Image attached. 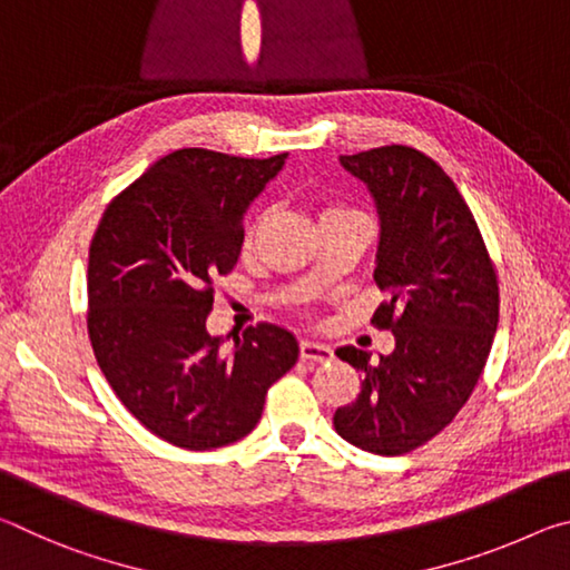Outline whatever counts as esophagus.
Here are the masks:
<instances>
[{
  "label": "esophagus",
  "instance_id": "34e87169",
  "mask_svg": "<svg viewBox=\"0 0 570 570\" xmlns=\"http://www.w3.org/2000/svg\"><path fill=\"white\" fill-rule=\"evenodd\" d=\"M334 356L330 344L322 342H302V360L304 362H330Z\"/></svg>",
  "mask_w": 570,
  "mask_h": 570
}]
</instances>
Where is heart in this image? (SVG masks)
Masks as SVG:
<instances>
[{
	"instance_id": "obj_1",
	"label": "heart",
	"mask_w": 570,
	"mask_h": 570,
	"mask_svg": "<svg viewBox=\"0 0 570 570\" xmlns=\"http://www.w3.org/2000/svg\"><path fill=\"white\" fill-rule=\"evenodd\" d=\"M330 210H342V208H330ZM330 210H326V214H330Z\"/></svg>"
}]
</instances>
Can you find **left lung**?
I'll return each instance as SVG.
<instances>
[{"instance_id": "1", "label": "left lung", "mask_w": 570, "mask_h": 570, "mask_svg": "<svg viewBox=\"0 0 570 570\" xmlns=\"http://www.w3.org/2000/svg\"><path fill=\"white\" fill-rule=\"evenodd\" d=\"M380 216L374 282L390 302L372 322L392 354L340 346L362 372L356 400L334 412L340 435L374 455H404L445 430L475 390L498 330V276L475 218L435 160L407 146L340 156Z\"/></svg>"}]
</instances>
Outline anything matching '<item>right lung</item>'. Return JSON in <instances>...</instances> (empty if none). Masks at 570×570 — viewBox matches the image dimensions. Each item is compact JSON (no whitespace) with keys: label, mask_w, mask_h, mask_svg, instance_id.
<instances>
[{"label":"right lung","mask_w":570,"mask_h":570,"mask_svg":"<svg viewBox=\"0 0 570 570\" xmlns=\"http://www.w3.org/2000/svg\"><path fill=\"white\" fill-rule=\"evenodd\" d=\"M288 153L204 148L160 158L105 208L88 262V332L112 392L153 435L186 450L246 438L298 360L296 336L258 324L224 350L206 330L214 276L236 266L244 216Z\"/></svg>","instance_id":"add662e5"}]
</instances>
